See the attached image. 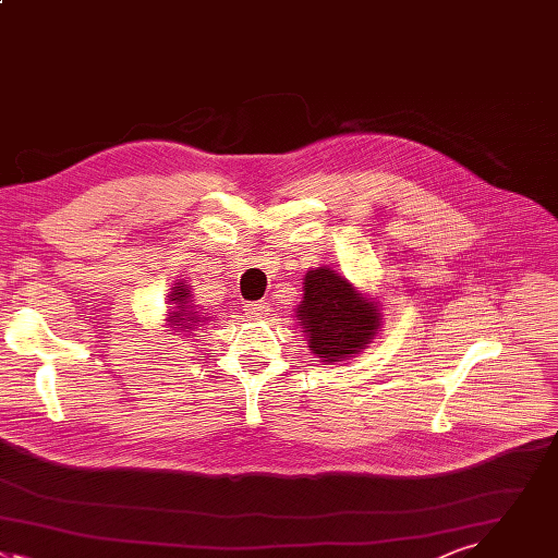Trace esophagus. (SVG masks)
Here are the masks:
<instances>
[{"label":"esophagus","mask_w":558,"mask_h":558,"mask_svg":"<svg viewBox=\"0 0 558 558\" xmlns=\"http://www.w3.org/2000/svg\"><path fill=\"white\" fill-rule=\"evenodd\" d=\"M244 310H246V316L248 318H266L268 314H270V305L266 303V301H253V303H246L244 305Z\"/></svg>","instance_id":"obj_1"}]
</instances>
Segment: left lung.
I'll return each instance as SVG.
<instances>
[{"instance_id":"left-lung-1","label":"left lung","mask_w":558,"mask_h":558,"mask_svg":"<svg viewBox=\"0 0 558 558\" xmlns=\"http://www.w3.org/2000/svg\"><path fill=\"white\" fill-rule=\"evenodd\" d=\"M296 320L310 352L325 365L350 361L367 350L383 327V303L350 279L318 266L303 277Z\"/></svg>"}]
</instances>
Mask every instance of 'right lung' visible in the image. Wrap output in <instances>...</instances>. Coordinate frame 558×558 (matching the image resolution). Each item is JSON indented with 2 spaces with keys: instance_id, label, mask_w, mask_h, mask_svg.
<instances>
[{
  "instance_id": "right-lung-1",
  "label": "right lung",
  "mask_w": 558,
  "mask_h": 558,
  "mask_svg": "<svg viewBox=\"0 0 558 558\" xmlns=\"http://www.w3.org/2000/svg\"><path fill=\"white\" fill-rule=\"evenodd\" d=\"M169 312L165 316L167 323V331H180L182 337H193V331H197L199 325H206L210 320V316H204V312H197V307L193 305V294H191V286L182 279H175V283H171L169 288Z\"/></svg>"
}]
</instances>
